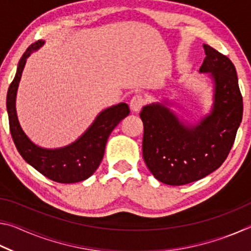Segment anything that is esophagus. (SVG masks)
<instances>
[{
    "instance_id": "1",
    "label": "esophagus",
    "mask_w": 251,
    "mask_h": 251,
    "mask_svg": "<svg viewBox=\"0 0 251 251\" xmlns=\"http://www.w3.org/2000/svg\"><path fill=\"white\" fill-rule=\"evenodd\" d=\"M144 104H145V100H144V97L142 95H135L129 101V107L133 112L137 113L142 109Z\"/></svg>"
}]
</instances>
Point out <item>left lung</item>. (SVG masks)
<instances>
[{
    "mask_svg": "<svg viewBox=\"0 0 251 251\" xmlns=\"http://www.w3.org/2000/svg\"><path fill=\"white\" fill-rule=\"evenodd\" d=\"M199 69L214 82V104L197 125H186L165 101L144 106L143 157L156 179L172 186L201 179L222 166L243 120V96L235 65L226 55L203 44Z\"/></svg>",
    "mask_w": 251,
    "mask_h": 251,
    "instance_id": "8db88e82",
    "label": "left lung"
}]
</instances>
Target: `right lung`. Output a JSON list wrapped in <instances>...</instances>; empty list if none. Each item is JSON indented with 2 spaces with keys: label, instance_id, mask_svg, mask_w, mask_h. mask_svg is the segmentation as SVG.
Masks as SVG:
<instances>
[{
  "label": "right lung",
  "instance_id": "1",
  "mask_svg": "<svg viewBox=\"0 0 251 251\" xmlns=\"http://www.w3.org/2000/svg\"><path fill=\"white\" fill-rule=\"evenodd\" d=\"M43 44L44 41H37L28 46L20 59L15 77L8 87L6 109L10 131L20 155L42 175L62 184L82 181L92 176L99 168L108 136L120 122L128 115L129 107L126 103H120L104 109L78 139L65 147L49 150L35 145L20 125L15 100L26 58Z\"/></svg>",
  "mask_w": 251,
  "mask_h": 251
}]
</instances>
